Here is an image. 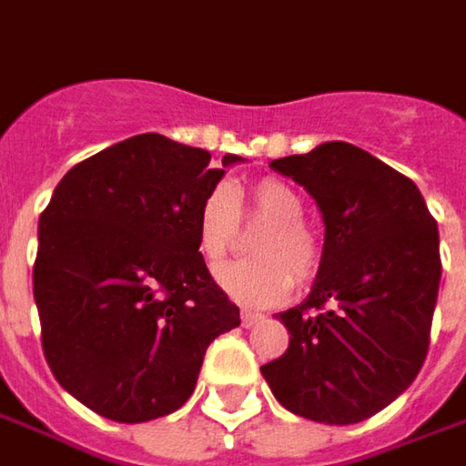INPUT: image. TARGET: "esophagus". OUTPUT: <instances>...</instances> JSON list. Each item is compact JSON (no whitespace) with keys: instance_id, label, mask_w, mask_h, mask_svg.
I'll return each mask as SVG.
<instances>
[{"instance_id":"obj_1","label":"esophagus","mask_w":466,"mask_h":466,"mask_svg":"<svg viewBox=\"0 0 466 466\" xmlns=\"http://www.w3.org/2000/svg\"><path fill=\"white\" fill-rule=\"evenodd\" d=\"M239 318H242V326H245V329H253V326H258V323L263 320V315L250 313V310H242V315H239Z\"/></svg>"}]
</instances>
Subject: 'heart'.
Instances as JSON below:
<instances>
[{"mask_svg": "<svg viewBox=\"0 0 466 466\" xmlns=\"http://www.w3.org/2000/svg\"><path fill=\"white\" fill-rule=\"evenodd\" d=\"M248 206L253 218L268 224L255 239L258 260L227 263L216 271L224 292L242 305L268 308L292 292L294 281L313 279L323 245L320 237L305 221V198L281 179H260L248 190ZM239 229V203L229 185H216L198 206L195 234L198 250L208 266L221 263L234 245Z\"/></svg>", "mask_w": 466, "mask_h": 466, "instance_id": "b5f03b06", "label": "heart"}]
</instances>
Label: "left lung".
<instances>
[{
    "label": "left lung",
    "mask_w": 466,
    "mask_h": 466,
    "mask_svg": "<svg viewBox=\"0 0 466 466\" xmlns=\"http://www.w3.org/2000/svg\"><path fill=\"white\" fill-rule=\"evenodd\" d=\"M323 216L310 294L276 318L289 350L260 368L281 407L326 425L362 422L420 373L433 323L438 224L412 179L352 143L271 161Z\"/></svg>",
    "instance_id": "obj_1"
}]
</instances>
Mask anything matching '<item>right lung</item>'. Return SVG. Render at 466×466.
I'll use <instances>...</instances> for the list:
<instances>
[{"label":"right lung","mask_w":466,"mask_h":466,"mask_svg":"<svg viewBox=\"0 0 466 466\" xmlns=\"http://www.w3.org/2000/svg\"><path fill=\"white\" fill-rule=\"evenodd\" d=\"M239 156L135 135L62 177L38 218L33 297L59 386L96 415L148 422L195 391L206 350L239 326L195 216Z\"/></svg>","instance_id":"add662e5"}]
</instances>
